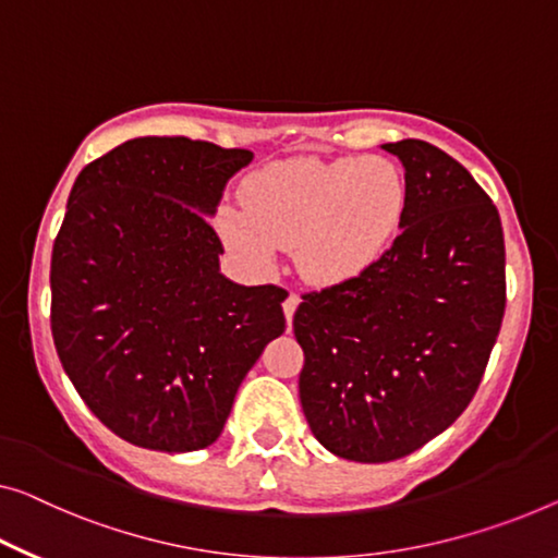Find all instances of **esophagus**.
<instances>
[{
  "instance_id": "esophagus-1",
  "label": "esophagus",
  "mask_w": 558,
  "mask_h": 558,
  "mask_svg": "<svg viewBox=\"0 0 558 558\" xmlns=\"http://www.w3.org/2000/svg\"><path fill=\"white\" fill-rule=\"evenodd\" d=\"M298 305H301V298H298L295 293H290L286 298V303H282V313H286V320H288V328L293 326V315L298 311Z\"/></svg>"
}]
</instances>
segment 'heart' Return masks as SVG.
Instances as JSON below:
<instances>
[{"mask_svg": "<svg viewBox=\"0 0 558 558\" xmlns=\"http://www.w3.org/2000/svg\"><path fill=\"white\" fill-rule=\"evenodd\" d=\"M405 205V178L388 157H301L247 180L243 207H220L215 226L247 268L270 270L278 247H293L305 280L340 286L388 251Z\"/></svg>", "mask_w": 558, "mask_h": 558, "instance_id": "heart-1", "label": "heart"}]
</instances>
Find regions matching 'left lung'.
Wrapping results in <instances>:
<instances>
[{
    "instance_id": "1",
    "label": "left lung",
    "mask_w": 558,
    "mask_h": 558,
    "mask_svg": "<svg viewBox=\"0 0 558 558\" xmlns=\"http://www.w3.org/2000/svg\"><path fill=\"white\" fill-rule=\"evenodd\" d=\"M380 147L405 170L401 232L359 278L303 295L293 318L307 426L330 453L359 463L403 459L459 418L506 307L492 197L423 140Z\"/></svg>"
}]
</instances>
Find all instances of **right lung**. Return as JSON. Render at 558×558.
<instances>
[{
	"label": "right lung",
	"instance_id": "add662e5",
	"mask_svg": "<svg viewBox=\"0 0 558 558\" xmlns=\"http://www.w3.org/2000/svg\"><path fill=\"white\" fill-rule=\"evenodd\" d=\"M251 160L135 137L74 180L49 270L52 338L87 409L132 446L215 444L247 371L286 330V290L222 276L207 222Z\"/></svg>",
	"mask_w": 558,
	"mask_h": 558
}]
</instances>
